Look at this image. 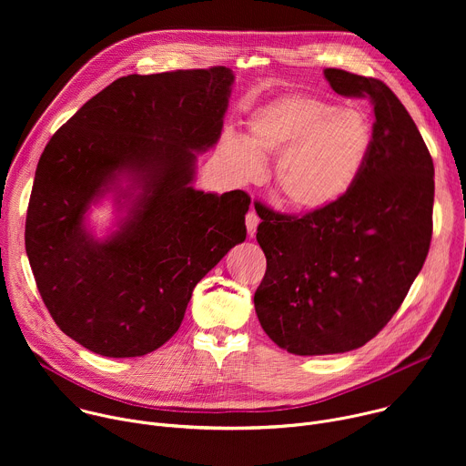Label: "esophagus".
Returning <instances> with one entry per match:
<instances>
[{"label": "esophagus", "instance_id": "obj_1", "mask_svg": "<svg viewBox=\"0 0 466 466\" xmlns=\"http://www.w3.org/2000/svg\"><path fill=\"white\" fill-rule=\"evenodd\" d=\"M245 225H247L248 236H254V234H256V228H258V225H259V218H258V214H256L254 208L248 210V214L245 216Z\"/></svg>", "mask_w": 466, "mask_h": 466}]
</instances>
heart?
Listing matches in <instances>:
<instances>
[{"label": "heart", "mask_w": 466, "mask_h": 466, "mask_svg": "<svg viewBox=\"0 0 466 466\" xmlns=\"http://www.w3.org/2000/svg\"><path fill=\"white\" fill-rule=\"evenodd\" d=\"M372 146V128L354 108L288 96L247 117V137L227 132L219 153L239 180L261 177L263 160L277 158L275 189L300 214L338 205L356 186Z\"/></svg>", "instance_id": "obj_1"}]
</instances>
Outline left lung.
<instances>
[{"label":"left lung","mask_w":466,"mask_h":466,"mask_svg":"<svg viewBox=\"0 0 466 466\" xmlns=\"http://www.w3.org/2000/svg\"><path fill=\"white\" fill-rule=\"evenodd\" d=\"M341 96L367 97L372 146L338 205L289 218L256 208L268 271L254 293L258 320L297 356L363 347L390 320L420 273L431 241L433 160L406 106L381 81L326 68Z\"/></svg>","instance_id":"1"}]
</instances>
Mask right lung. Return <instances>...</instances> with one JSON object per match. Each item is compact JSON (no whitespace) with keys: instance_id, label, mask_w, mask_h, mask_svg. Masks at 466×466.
<instances>
[{"instance_id":"add662e5","label":"right lung","mask_w":466,"mask_h":466,"mask_svg":"<svg viewBox=\"0 0 466 466\" xmlns=\"http://www.w3.org/2000/svg\"><path fill=\"white\" fill-rule=\"evenodd\" d=\"M230 68L127 76L85 103L46 146L25 250L56 326L106 358H138L178 329L193 288L247 238L250 197L195 189L216 147ZM112 200L97 237L89 214Z\"/></svg>"}]
</instances>
